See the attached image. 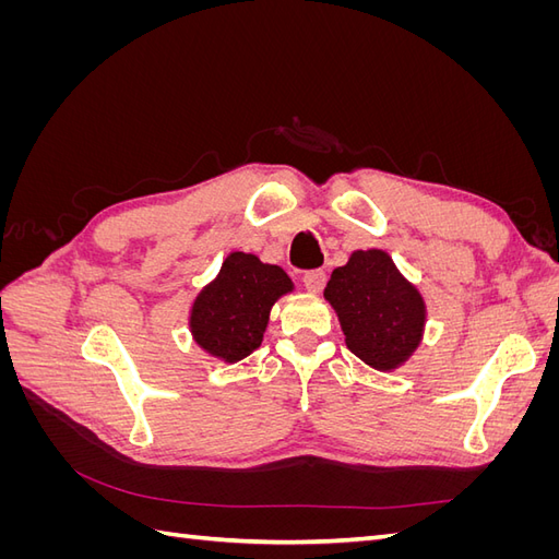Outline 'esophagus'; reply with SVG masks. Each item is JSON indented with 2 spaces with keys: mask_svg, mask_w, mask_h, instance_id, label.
I'll list each match as a JSON object with an SVG mask.
<instances>
[{
  "mask_svg": "<svg viewBox=\"0 0 559 559\" xmlns=\"http://www.w3.org/2000/svg\"><path fill=\"white\" fill-rule=\"evenodd\" d=\"M324 284H326L324 270H308V273L302 275V286H306L310 294H319L321 289H324Z\"/></svg>",
  "mask_w": 559,
  "mask_h": 559,
  "instance_id": "esophagus-1",
  "label": "esophagus"
}]
</instances>
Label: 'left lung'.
I'll return each mask as SVG.
<instances>
[{
  "mask_svg": "<svg viewBox=\"0 0 559 559\" xmlns=\"http://www.w3.org/2000/svg\"><path fill=\"white\" fill-rule=\"evenodd\" d=\"M324 298L341 321L349 352L370 368L394 370L421 343L425 298L382 249L354 251L331 273Z\"/></svg>",
  "mask_w": 559,
  "mask_h": 559,
  "instance_id": "left-lung-1",
  "label": "left lung"
}]
</instances>
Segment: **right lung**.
I'll return each instance as SVG.
<instances>
[{"mask_svg": "<svg viewBox=\"0 0 559 559\" xmlns=\"http://www.w3.org/2000/svg\"><path fill=\"white\" fill-rule=\"evenodd\" d=\"M289 292L294 282L280 265L233 251L216 280L193 300L189 317L193 341L226 364L249 357L263 341L270 308Z\"/></svg>", "mask_w": 559, "mask_h": 559, "instance_id": "right-lung-1", "label": "right lung"}]
</instances>
